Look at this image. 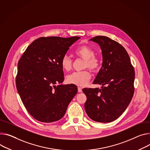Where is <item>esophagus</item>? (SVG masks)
<instances>
[{"label": "esophagus", "instance_id": "obj_1", "mask_svg": "<svg viewBox=\"0 0 150 150\" xmlns=\"http://www.w3.org/2000/svg\"><path fill=\"white\" fill-rule=\"evenodd\" d=\"M78 91L79 93L82 92V88H81V87H78Z\"/></svg>", "mask_w": 150, "mask_h": 150}]
</instances>
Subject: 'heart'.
Segmentation results:
<instances>
[{
	"label": "heart",
	"mask_w": 150,
	"mask_h": 150,
	"mask_svg": "<svg viewBox=\"0 0 150 150\" xmlns=\"http://www.w3.org/2000/svg\"><path fill=\"white\" fill-rule=\"evenodd\" d=\"M95 50L89 45H83L77 48L75 51V55L85 60L84 69L88 68L93 72L99 70L100 66V61L99 57L95 56ZM61 66L64 71H69L72 69V60L66 55L61 60ZM91 78V74L88 70L81 72H75L67 76L66 80L69 84L82 87L85 86Z\"/></svg>",
	"instance_id": "b5f03b06"
}]
</instances>
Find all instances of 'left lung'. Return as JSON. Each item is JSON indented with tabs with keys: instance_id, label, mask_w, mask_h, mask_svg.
Instances as JSON below:
<instances>
[{
	"instance_id": "8db88e82",
	"label": "left lung",
	"mask_w": 150,
	"mask_h": 150,
	"mask_svg": "<svg viewBox=\"0 0 150 150\" xmlns=\"http://www.w3.org/2000/svg\"><path fill=\"white\" fill-rule=\"evenodd\" d=\"M90 40L99 44L102 50V67L93 84L102 86L83 89L87 96L85 110L91 120L110 122L124 112L133 98L134 70L127 52L115 40L104 36Z\"/></svg>"
}]
</instances>
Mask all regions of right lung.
I'll list each match as a JSON object with an SVG mask.
<instances>
[{
	"instance_id": "obj_1",
	"label": "right lung",
	"mask_w": 150,
	"mask_h": 150,
	"mask_svg": "<svg viewBox=\"0 0 150 150\" xmlns=\"http://www.w3.org/2000/svg\"><path fill=\"white\" fill-rule=\"evenodd\" d=\"M80 37H41L28 47L18 63L16 87L21 101L36 120H59L78 92L74 84H61L62 58Z\"/></svg>"
}]
</instances>
